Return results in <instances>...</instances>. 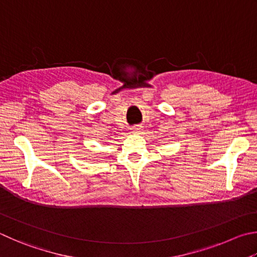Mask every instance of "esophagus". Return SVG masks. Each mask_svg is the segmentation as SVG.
Returning a JSON list of instances; mask_svg holds the SVG:
<instances>
[{"label":"esophagus","mask_w":257,"mask_h":257,"mask_svg":"<svg viewBox=\"0 0 257 257\" xmlns=\"http://www.w3.org/2000/svg\"><path fill=\"white\" fill-rule=\"evenodd\" d=\"M141 130H142V128L139 127V125H138V127H134L133 128V132L134 133H139V132H141Z\"/></svg>","instance_id":"1"}]
</instances>
